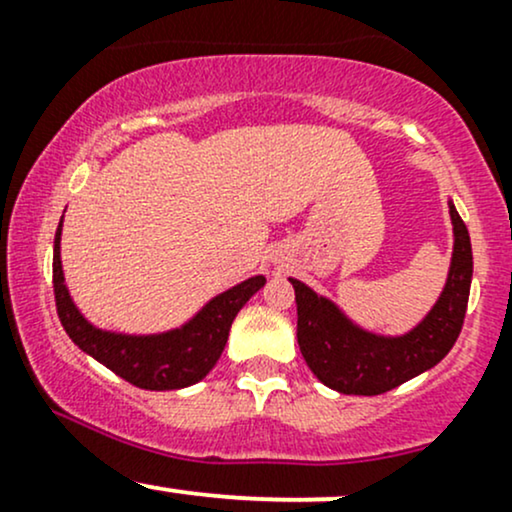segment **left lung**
<instances>
[{"instance_id":"8db88e82","label":"left lung","mask_w":512,"mask_h":512,"mask_svg":"<svg viewBox=\"0 0 512 512\" xmlns=\"http://www.w3.org/2000/svg\"><path fill=\"white\" fill-rule=\"evenodd\" d=\"M455 252L443 296L416 330L397 339L358 330L325 298L291 279L298 308V346L320 383L342 395H383L443 361L462 332L472 286L469 231L450 202Z\"/></svg>"}]
</instances>
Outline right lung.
Here are the masks:
<instances>
[{
  "label": "right lung",
  "instance_id": "right-lung-1",
  "mask_svg": "<svg viewBox=\"0 0 512 512\" xmlns=\"http://www.w3.org/2000/svg\"><path fill=\"white\" fill-rule=\"evenodd\" d=\"M60 233L62 221L55 233L52 289H55L57 315L64 332L81 351L142 390H180L199 383L219 361L238 310L250 301L252 293L264 286V276H252L243 284L233 286L204 305L202 313L182 330L156 334V337L103 332L86 322L69 298L60 260Z\"/></svg>",
  "mask_w": 512,
  "mask_h": 512
}]
</instances>
